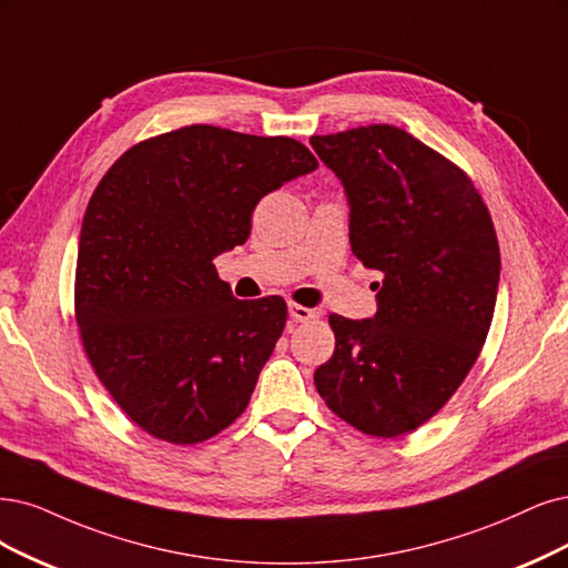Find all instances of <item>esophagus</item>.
Returning a JSON list of instances; mask_svg holds the SVG:
<instances>
[{
	"label": "esophagus",
	"mask_w": 568,
	"mask_h": 568,
	"mask_svg": "<svg viewBox=\"0 0 568 568\" xmlns=\"http://www.w3.org/2000/svg\"><path fill=\"white\" fill-rule=\"evenodd\" d=\"M287 313H290V318H292V321H297V323H308V321H316V318H321V316H323V311H321V308L300 306V304H295V302H290V304H287Z\"/></svg>",
	"instance_id": "34e87169"
}]
</instances>
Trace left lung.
<instances>
[{
    "label": "left lung",
    "instance_id": "obj_1",
    "mask_svg": "<svg viewBox=\"0 0 568 568\" xmlns=\"http://www.w3.org/2000/svg\"><path fill=\"white\" fill-rule=\"evenodd\" d=\"M348 201V239L382 271L376 313L329 316L332 358L313 374L327 407L374 437L443 409L494 318L500 255L489 210L464 171L395 125L313 135Z\"/></svg>",
    "mask_w": 568,
    "mask_h": 568
}]
</instances>
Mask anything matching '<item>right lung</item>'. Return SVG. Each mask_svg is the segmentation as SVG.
Wrapping results in <instances>:
<instances>
[{"mask_svg": "<svg viewBox=\"0 0 568 568\" xmlns=\"http://www.w3.org/2000/svg\"><path fill=\"white\" fill-rule=\"evenodd\" d=\"M316 168L292 138L196 123L131 146L100 180L79 234L77 325L142 430L196 445L247 407L287 306L236 300L213 260L247 241L268 192Z\"/></svg>", "mask_w": 568, "mask_h": 568, "instance_id": "add662e5", "label": "right lung"}]
</instances>
